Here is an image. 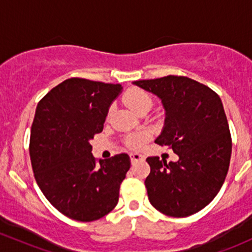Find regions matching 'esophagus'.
<instances>
[{"label":"esophagus","mask_w":252,"mask_h":252,"mask_svg":"<svg viewBox=\"0 0 252 252\" xmlns=\"http://www.w3.org/2000/svg\"><path fill=\"white\" fill-rule=\"evenodd\" d=\"M142 159H144V157H142L141 155H139V153H131V155H130L131 164H135V163H136V161L142 160Z\"/></svg>","instance_id":"34e87169"}]
</instances>
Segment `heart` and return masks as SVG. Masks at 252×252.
I'll use <instances>...</instances> for the list:
<instances>
[{
  "mask_svg": "<svg viewBox=\"0 0 252 252\" xmlns=\"http://www.w3.org/2000/svg\"><path fill=\"white\" fill-rule=\"evenodd\" d=\"M124 102L136 113L145 110H151L153 106V97L150 93L140 88H133L124 95ZM111 112V108H110ZM148 140V135L145 133L130 135L126 139V146L131 150H139Z\"/></svg>",
  "mask_w": 252,
  "mask_h": 252,
  "instance_id": "1",
  "label": "heart"
}]
</instances>
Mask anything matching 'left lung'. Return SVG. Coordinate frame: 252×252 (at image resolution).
Segmentation results:
<instances>
[{
    "mask_svg": "<svg viewBox=\"0 0 252 252\" xmlns=\"http://www.w3.org/2000/svg\"><path fill=\"white\" fill-rule=\"evenodd\" d=\"M134 84L161 99L165 126L156 144L179 156L169 164L159 157L147 158L148 199L164 215H193L216 197L228 173L232 137L221 99L208 86L185 76Z\"/></svg>",
    "mask_w": 252,
    "mask_h": 252,
    "instance_id": "1",
    "label": "left lung"
}]
</instances>
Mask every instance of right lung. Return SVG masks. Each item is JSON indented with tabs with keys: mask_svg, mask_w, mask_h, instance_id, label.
Segmentation results:
<instances>
[{
	"mask_svg": "<svg viewBox=\"0 0 252 252\" xmlns=\"http://www.w3.org/2000/svg\"><path fill=\"white\" fill-rule=\"evenodd\" d=\"M121 91V84L72 77L37 105L29 146L36 182L58 211L76 221L92 222L112 211L130 169L126 153L97 161L89 144L104 129Z\"/></svg>",
	"mask_w": 252,
	"mask_h": 252,
	"instance_id": "right-lung-1",
	"label": "right lung"
}]
</instances>
